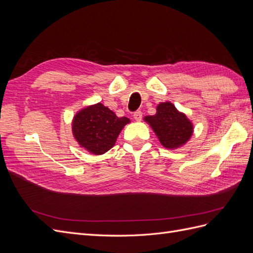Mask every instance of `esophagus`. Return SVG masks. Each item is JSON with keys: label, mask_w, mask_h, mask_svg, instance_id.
<instances>
[{"label": "esophagus", "mask_w": 253, "mask_h": 253, "mask_svg": "<svg viewBox=\"0 0 253 253\" xmlns=\"http://www.w3.org/2000/svg\"><path fill=\"white\" fill-rule=\"evenodd\" d=\"M134 118L136 121H140L142 119V113L141 111H136L134 113Z\"/></svg>", "instance_id": "1"}]
</instances>
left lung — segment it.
Returning a JSON list of instances; mask_svg holds the SVG:
<instances>
[{"instance_id":"1","label":"left lung","mask_w":253,"mask_h":253,"mask_svg":"<svg viewBox=\"0 0 253 253\" xmlns=\"http://www.w3.org/2000/svg\"><path fill=\"white\" fill-rule=\"evenodd\" d=\"M165 148L176 149L192 136L193 126L185 114L176 110L171 102L159 103L154 116L144 117Z\"/></svg>"}]
</instances>
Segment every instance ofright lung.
<instances>
[{
    "mask_svg": "<svg viewBox=\"0 0 253 253\" xmlns=\"http://www.w3.org/2000/svg\"><path fill=\"white\" fill-rule=\"evenodd\" d=\"M128 122V118L117 117L102 103H97L76 114L73 134L82 148L94 155H101L113 148L121 129Z\"/></svg>",
    "mask_w": 253,
    "mask_h": 253,
    "instance_id": "1",
    "label": "right lung"
}]
</instances>
